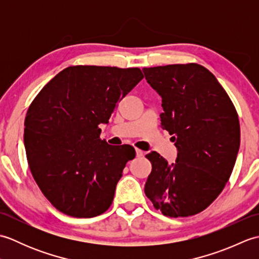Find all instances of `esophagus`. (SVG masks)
Listing matches in <instances>:
<instances>
[{"mask_svg":"<svg viewBox=\"0 0 259 259\" xmlns=\"http://www.w3.org/2000/svg\"><path fill=\"white\" fill-rule=\"evenodd\" d=\"M136 155H137V157H142L144 156V151L140 149H136Z\"/></svg>","mask_w":259,"mask_h":259,"instance_id":"obj_1","label":"esophagus"}]
</instances>
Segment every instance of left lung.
I'll use <instances>...</instances> for the list:
<instances>
[{
	"instance_id": "1",
	"label": "left lung",
	"mask_w": 259,
	"mask_h": 259,
	"mask_svg": "<svg viewBox=\"0 0 259 259\" xmlns=\"http://www.w3.org/2000/svg\"><path fill=\"white\" fill-rule=\"evenodd\" d=\"M162 98L161 128L172 135L176 162L148 153L146 196L164 216L188 217L210 205L232 175L240 145L234 104L210 71L197 63L142 69Z\"/></svg>"
}]
</instances>
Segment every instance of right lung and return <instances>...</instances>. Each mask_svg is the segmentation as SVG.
<instances>
[{"mask_svg": "<svg viewBox=\"0 0 259 259\" xmlns=\"http://www.w3.org/2000/svg\"><path fill=\"white\" fill-rule=\"evenodd\" d=\"M144 78L139 68L74 65L38 92L27 110L24 146L33 178L47 199L68 216L91 218L111 206L129 145L110 146L99 124Z\"/></svg>", "mask_w": 259, "mask_h": 259, "instance_id": "obj_1", "label": "right lung"}]
</instances>
